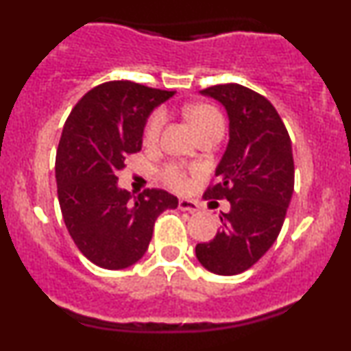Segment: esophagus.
Segmentation results:
<instances>
[{"instance_id": "esophagus-1", "label": "esophagus", "mask_w": 351, "mask_h": 351, "mask_svg": "<svg viewBox=\"0 0 351 351\" xmlns=\"http://www.w3.org/2000/svg\"><path fill=\"white\" fill-rule=\"evenodd\" d=\"M178 208L181 211H188V213H196L199 209V204L193 199H186V198H181L178 201Z\"/></svg>"}]
</instances>
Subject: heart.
Returning <instances> with one entry per match:
<instances>
[{"label": "heart", "mask_w": 351, "mask_h": 351, "mask_svg": "<svg viewBox=\"0 0 351 351\" xmlns=\"http://www.w3.org/2000/svg\"><path fill=\"white\" fill-rule=\"evenodd\" d=\"M186 117L193 127H195V130L198 132L199 136L209 130H213V128L224 127L223 117L217 112V108L208 106V104H196V106L188 107ZM165 122H167V112L162 110V108L153 112L150 119H148L147 127H145V143L153 145L158 142ZM162 180L170 188L180 189V191L189 186V176L186 168L180 163H170L167 167H163Z\"/></svg>", "instance_id": "1"}]
</instances>
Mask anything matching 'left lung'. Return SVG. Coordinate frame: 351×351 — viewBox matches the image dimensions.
I'll return each mask as SVG.
<instances>
[{"instance_id":"left-lung-1","label":"left lung","mask_w":351,"mask_h":351,"mask_svg":"<svg viewBox=\"0 0 351 351\" xmlns=\"http://www.w3.org/2000/svg\"><path fill=\"white\" fill-rule=\"evenodd\" d=\"M229 117V143L216 168V183L204 199H228L215 239L196 245L203 267L236 276L271 249L284 224L293 193L292 143L280 115L264 95L239 84L201 90Z\"/></svg>"}]
</instances>
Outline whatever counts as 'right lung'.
I'll list each match as a JSON object with an SVG mask.
<instances>
[{"label": "right lung", "instance_id": "add662e5", "mask_svg": "<svg viewBox=\"0 0 351 351\" xmlns=\"http://www.w3.org/2000/svg\"><path fill=\"white\" fill-rule=\"evenodd\" d=\"M173 94L110 80L88 90L64 123L56 155L60 213L79 251L99 267L117 271L142 259L156 217L178 206L165 189L134 196L117 183L125 158L142 150L148 115Z\"/></svg>", "mask_w": 351, "mask_h": 351}]
</instances>
